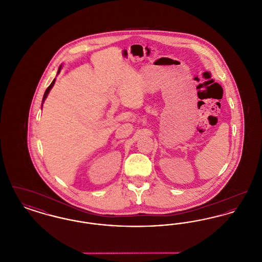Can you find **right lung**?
Returning <instances> with one entry per match:
<instances>
[{"label":"right lung","instance_id":"1","mask_svg":"<svg viewBox=\"0 0 262 262\" xmlns=\"http://www.w3.org/2000/svg\"><path fill=\"white\" fill-rule=\"evenodd\" d=\"M61 70H62V64L60 66V68H59V70H58V74H57V75H59V74H60ZM55 81H56V78H54V80L51 82V84L49 85V88L46 89V91H45V93H44V96H43V99H42V105H41V107L43 106V103H44L45 99L47 98V96H48V94H49V92H50L51 89H52V88L54 86V84H55Z\"/></svg>","mask_w":262,"mask_h":262}]
</instances>
